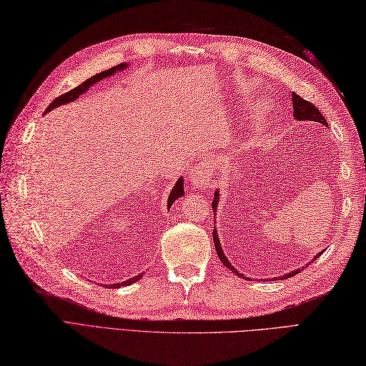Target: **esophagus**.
Listing matches in <instances>:
<instances>
[{
	"label": "esophagus",
	"mask_w": 366,
	"mask_h": 366,
	"mask_svg": "<svg viewBox=\"0 0 366 366\" xmlns=\"http://www.w3.org/2000/svg\"><path fill=\"white\" fill-rule=\"evenodd\" d=\"M212 174V164L207 161H201L190 168V182L194 189H209Z\"/></svg>",
	"instance_id": "1"
}]
</instances>
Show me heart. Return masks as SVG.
Returning <instances> with one entry per match:
<instances>
[{
    "mask_svg": "<svg viewBox=\"0 0 366 366\" xmlns=\"http://www.w3.org/2000/svg\"><path fill=\"white\" fill-rule=\"evenodd\" d=\"M250 94H252L250 89H247V91H246V97H250ZM266 116H267V109H266L264 107H259V108L255 111V116H254V117H255L257 122H259V120H263Z\"/></svg>",
    "mask_w": 366,
    "mask_h": 366,
    "instance_id": "heart-1",
    "label": "heart"
}]
</instances>
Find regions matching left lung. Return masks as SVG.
<instances>
[{
  "label": "left lung",
  "instance_id": "obj_1",
  "mask_svg": "<svg viewBox=\"0 0 366 366\" xmlns=\"http://www.w3.org/2000/svg\"><path fill=\"white\" fill-rule=\"evenodd\" d=\"M292 108H294V119H297V120H300V122H305V120H307V122H315V124H320V125L327 127V124H326V120H325L322 112L318 111V109L312 105L311 102H307V100L302 99V97L298 96V94H294V92H292ZM218 202H219V192L217 190V192H214V198H213V202H212V209H213V213H214V218H217ZM214 227H217V226H214ZM213 242H214V249H217V254H218V257H219V259H221V263H222L224 266H226L227 269H230L232 272L235 274V275L242 277L244 280H249V281H250L252 278L242 275V274L239 272V270L233 267L230 261L227 259L226 254H224V250H222V246H221V239L218 238V230H217V229L213 230ZM322 254H323V252H320V254H317V255L314 257V259L320 257ZM314 259H312V261H314ZM309 263H311V261H309ZM309 263H306V266H307ZM303 267H305V266H303ZM303 267H302V269H303ZM302 269H297V270H294V272H289V274H285V275L275 277V280H285V278H289V277H294V275H297Z\"/></svg>",
  "mask_w": 366,
  "mask_h": 366
}]
</instances>
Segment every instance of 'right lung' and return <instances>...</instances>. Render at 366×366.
<instances>
[{
	"instance_id": "1",
	"label": "right lung",
	"mask_w": 366,
	"mask_h": 366,
	"mask_svg": "<svg viewBox=\"0 0 366 366\" xmlns=\"http://www.w3.org/2000/svg\"><path fill=\"white\" fill-rule=\"evenodd\" d=\"M127 68H128V63H120V64H117V66H112V68H109V69H107V71H103V72L96 74V76H94V77H91V79H88V80L83 81L81 85L76 86L74 89H71L69 92L63 94V96H60V97L55 99V100L51 103V105L48 107V109L44 111V114H48L49 111H52V109H55V108H59V107H61V105H66V103H71V102H74V100H77V99L81 96L83 92H86V91L89 89V86L96 85V83H99L100 80L107 79V77H111V76H114V74H116L117 71H124V69H127ZM181 196H184V177H182V176L179 177V179L176 181V184L173 185V189H172L170 194H168V199H167V209H170V207H172V204H173L176 199H179ZM142 277H144V274H139V275H136V277H133V278L122 281V283H112V285H103V286H105V287L129 286V285L136 283V281H139V280L142 278Z\"/></svg>"
}]
</instances>
